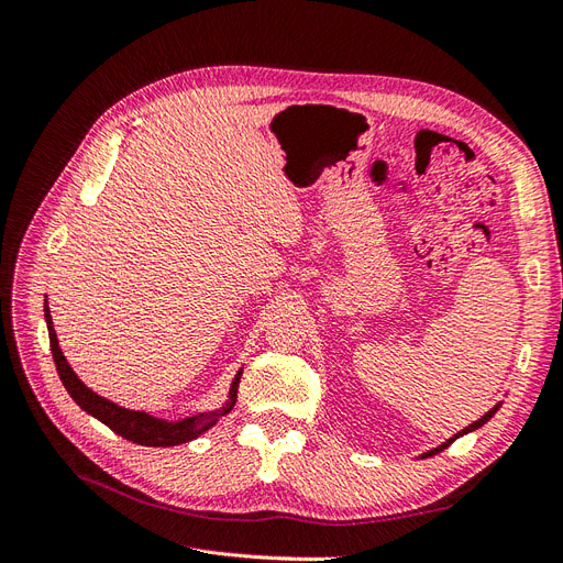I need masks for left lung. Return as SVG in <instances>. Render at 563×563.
<instances>
[{
  "instance_id": "left-lung-1",
  "label": "left lung",
  "mask_w": 563,
  "mask_h": 563,
  "mask_svg": "<svg viewBox=\"0 0 563 563\" xmlns=\"http://www.w3.org/2000/svg\"><path fill=\"white\" fill-rule=\"evenodd\" d=\"M500 406H503V401H498L496 406H493V408H490V411H486V413H484V416H482L479 420H474L472 424H467V428H465V430H460L457 434H453L451 439H446V441H444V444H439L437 449H430V451H424V453H422V455H418V457H432V455L441 453V451H444V449H449V446L453 444V441H455L457 437H463V434H470V432H474V430H479V428H484V424H486V422H488V420H490L493 416H496V413H498V408H500Z\"/></svg>"
}]
</instances>
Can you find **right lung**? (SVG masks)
I'll return each instance as SVG.
<instances>
[{
  "label": "right lung",
  "instance_id": "obj_1",
  "mask_svg": "<svg viewBox=\"0 0 563 563\" xmlns=\"http://www.w3.org/2000/svg\"><path fill=\"white\" fill-rule=\"evenodd\" d=\"M44 319H46V329H48V340H51V352H54V362H56V371L58 376L67 389V395L75 399V404L87 411L89 416H93L96 420H100L112 432H117L119 437H124L133 444L141 446H178V444H187V441L197 439L199 434H203L207 430H211L213 424L228 416L234 401H236V389H240V378H242V368L236 371V376L232 378L230 391L225 404L216 408V411H207V413H197L190 418L183 420H164L157 416H150L145 411H133V408H124L119 406L106 397L96 395L91 387L84 385L79 380L77 373L73 371V366L67 364L65 354L58 345V335L54 329V321H51V310L48 302H44Z\"/></svg>",
  "mask_w": 563,
  "mask_h": 563
}]
</instances>
